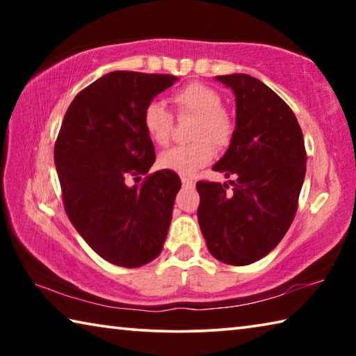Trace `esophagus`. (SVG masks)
Here are the masks:
<instances>
[{"instance_id": "1", "label": "esophagus", "mask_w": 356, "mask_h": 356, "mask_svg": "<svg viewBox=\"0 0 356 356\" xmlns=\"http://www.w3.org/2000/svg\"><path fill=\"white\" fill-rule=\"evenodd\" d=\"M180 180H182V185L184 186H193V185H195V182H193V180L188 179V177H182Z\"/></svg>"}]
</instances>
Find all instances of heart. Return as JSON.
Returning a JSON list of instances; mask_svg holds the SVG:
<instances>
[{"instance_id":"heart-1","label":"heart","mask_w":356,"mask_h":356,"mask_svg":"<svg viewBox=\"0 0 356 356\" xmlns=\"http://www.w3.org/2000/svg\"><path fill=\"white\" fill-rule=\"evenodd\" d=\"M171 102L179 114H193L197 120L193 129L191 144L165 150L159 156L161 170L172 171L180 176H191L215 156V147H226L234 136V119L225 108L222 97L216 89L202 83H191L177 89ZM143 125L150 141L166 146L172 134V116L163 104L152 100L144 108Z\"/></svg>"}]
</instances>
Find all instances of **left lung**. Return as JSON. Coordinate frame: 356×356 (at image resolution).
I'll return each instance as SVG.
<instances>
[{
  "mask_svg": "<svg viewBox=\"0 0 356 356\" xmlns=\"http://www.w3.org/2000/svg\"><path fill=\"white\" fill-rule=\"evenodd\" d=\"M236 94V130L213 170L227 184L197 182V221L210 254L229 265L267 256L291 227L306 174L305 140L293 111L246 74L215 76Z\"/></svg>",
  "mask_w": 356,
  "mask_h": 356,
  "instance_id": "obj_1",
  "label": "left lung"
}]
</instances>
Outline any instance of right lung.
<instances>
[{"instance_id": "right-lung-1", "label": "right lung", "mask_w": 356, "mask_h": 356, "mask_svg": "<svg viewBox=\"0 0 356 356\" xmlns=\"http://www.w3.org/2000/svg\"><path fill=\"white\" fill-rule=\"evenodd\" d=\"M179 78L116 70L76 95L55 144V165L65 213L78 234L105 261L146 265L163 250L180 179L156 171L143 125L144 108Z\"/></svg>"}]
</instances>
